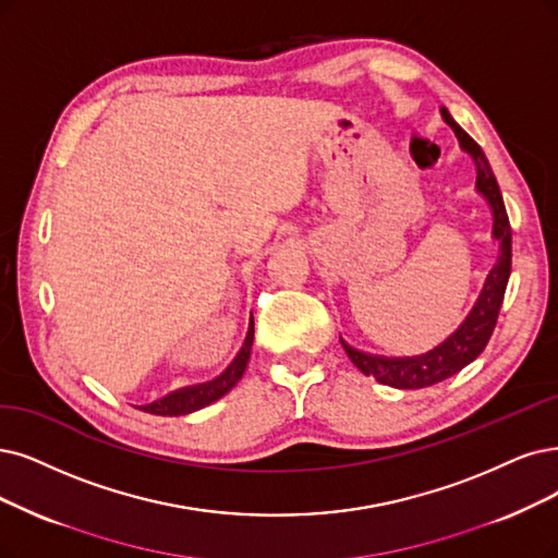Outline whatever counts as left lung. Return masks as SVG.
<instances>
[{
  "instance_id": "1",
  "label": "left lung",
  "mask_w": 558,
  "mask_h": 558,
  "mask_svg": "<svg viewBox=\"0 0 558 558\" xmlns=\"http://www.w3.org/2000/svg\"><path fill=\"white\" fill-rule=\"evenodd\" d=\"M441 117L448 126L456 131L460 147L476 162V189L487 199L494 225H492V236L499 241V257L497 264L492 266V271L485 278V284L481 290V296L476 305L471 307L466 319L460 324L456 333H450L439 347L429 349L427 354L421 356H404V359H386V356H373L359 352V349L349 347L342 340V347L347 356L361 369L363 375L375 377L379 384L393 386V388H425L435 386L456 373L466 367L471 361L481 356L483 349L487 347L494 326H497L499 311L506 294V284L510 278V264H512V234H510V220L504 206V197L499 191L497 177H494L489 162L478 147V142L464 133L456 119L450 117L446 108H441Z\"/></svg>"
}]
</instances>
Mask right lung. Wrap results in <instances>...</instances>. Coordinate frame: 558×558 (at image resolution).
Masks as SVG:
<instances>
[{"mask_svg":"<svg viewBox=\"0 0 558 558\" xmlns=\"http://www.w3.org/2000/svg\"><path fill=\"white\" fill-rule=\"evenodd\" d=\"M253 338H255V322L251 317L241 352L236 354V359L230 365H227V369L220 377H216L214 381H206V384L179 388V390H174V393L165 396V398H160L151 404H144L140 409L147 411V414H154V416H185V414H193V411L204 409V407H209L211 402L220 400L225 393H230V390L243 377L247 359H251Z\"/></svg>","mask_w":558,"mask_h":558,"instance_id":"right-lung-1","label":"right lung"}]
</instances>
